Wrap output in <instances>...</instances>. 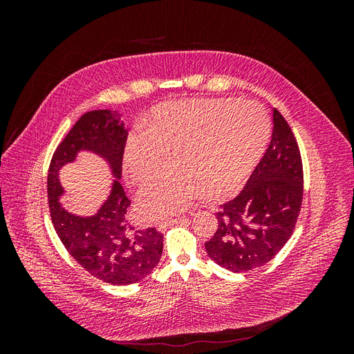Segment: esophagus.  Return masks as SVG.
Masks as SVG:
<instances>
[{"instance_id": "esophagus-1", "label": "esophagus", "mask_w": 354, "mask_h": 354, "mask_svg": "<svg viewBox=\"0 0 354 354\" xmlns=\"http://www.w3.org/2000/svg\"><path fill=\"white\" fill-rule=\"evenodd\" d=\"M183 220H185V217H176V218H173V220L160 221V223L158 224V229L164 232L167 227H169V226H174V224H178L180 221H183Z\"/></svg>"}]
</instances>
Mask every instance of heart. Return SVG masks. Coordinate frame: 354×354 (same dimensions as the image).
Returning <instances> with one entry per match:
<instances>
[{"mask_svg":"<svg viewBox=\"0 0 354 354\" xmlns=\"http://www.w3.org/2000/svg\"><path fill=\"white\" fill-rule=\"evenodd\" d=\"M269 118L260 104L236 100H189L156 106L145 134L130 137L124 174L146 186L168 167L174 169L146 187L138 216L159 220L185 209L199 194H233L259 164L269 140Z\"/></svg>","mask_w":354,"mask_h":354,"instance_id":"obj_1","label":"heart"}]
</instances>
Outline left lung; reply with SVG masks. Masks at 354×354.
<instances>
[{"label":"left lung","mask_w":354,"mask_h":354,"mask_svg":"<svg viewBox=\"0 0 354 354\" xmlns=\"http://www.w3.org/2000/svg\"><path fill=\"white\" fill-rule=\"evenodd\" d=\"M297 138L273 108L269 147L241 194L220 207L218 226L205 242L212 261L230 272H250L269 263L291 238L304 192Z\"/></svg>","instance_id":"obj_1"}]
</instances>
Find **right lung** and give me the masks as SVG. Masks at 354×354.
Masks as SVG:
<instances>
[{
  "label": "right lung",
  "mask_w": 354,
  "mask_h": 354,
  "mask_svg": "<svg viewBox=\"0 0 354 354\" xmlns=\"http://www.w3.org/2000/svg\"><path fill=\"white\" fill-rule=\"evenodd\" d=\"M127 130L115 111H91L75 122L56 147L47 176L48 209L53 226L72 259L94 277L112 285L142 281L158 266L164 236L155 227L136 229L127 218L131 201L120 181L93 217H77L63 209L59 169L80 151H91L109 160L116 178L122 173Z\"/></svg>",
  "instance_id": "obj_1"
}]
</instances>
